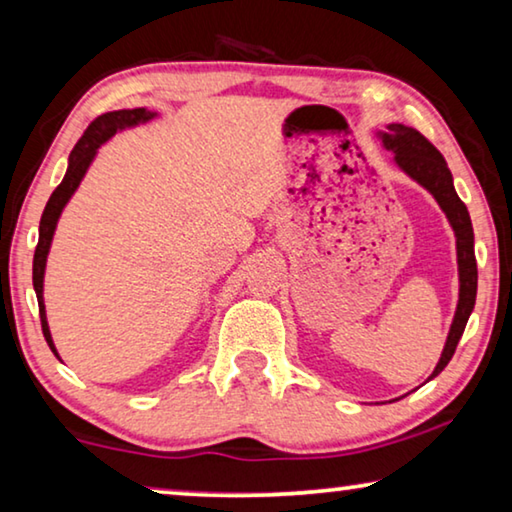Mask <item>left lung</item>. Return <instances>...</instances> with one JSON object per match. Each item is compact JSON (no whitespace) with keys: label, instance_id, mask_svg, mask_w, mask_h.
Instances as JSON below:
<instances>
[{"label":"left lung","instance_id":"8db88e82","mask_svg":"<svg viewBox=\"0 0 512 512\" xmlns=\"http://www.w3.org/2000/svg\"><path fill=\"white\" fill-rule=\"evenodd\" d=\"M381 140L385 150L395 154L397 166L404 170L406 175L413 177L418 184H422L429 194L436 198V203L441 205V210L446 212V217L453 226L455 238H457V265H459V302L457 311L450 325L446 346H443L439 365L434 367V372L429 379L439 376L446 365L453 358L455 348L462 339V332L469 321L473 305H476V291H478V265L476 254H473V226L466 205L459 201L453 175H450L446 159L441 157V152L422 136L420 131L404 127V124H388V131L381 133Z\"/></svg>","mask_w":512,"mask_h":512}]
</instances>
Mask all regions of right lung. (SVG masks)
I'll return each mask as SVG.
<instances>
[{"label":"right lung","mask_w":512,"mask_h":512,"mask_svg":"<svg viewBox=\"0 0 512 512\" xmlns=\"http://www.w3.org/2000/svg\"><path fill=\"white\" fill-rule=\"evenodd\" d=\"M154 113L145 108H133V110H113V113L99 115L96 120L87 127L83 133V138L78 140L76 147H73L71 157H69V168H66V175L59 187L53 191L50 201L46 205V210L41 214V224H39V244H36L34 251V268H32V279H34V291H36V300H39V316H41V328H43V337L50 346V351H55L53 337H50V328L46 321V305H43V272H46V258L50 251V242H53L55 235V226L59 214H62L64 205L69 203V198L73 196V191L78 189L80 180H83L87 168H90L92 159L96 157V150H99L101 143H106L110 136H115L117 131L136 127L140 122L152 120Z\"/></svg>","instance_id":"add662e5"}]
</instances>
